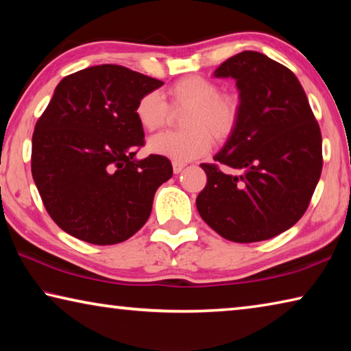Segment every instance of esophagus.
Listing matches in <instances>:
<instances>
[{"label":"esophagus","instance_id":"esophagus-1","mask_svg":"<svg viewBox=\"0 0 351 351\" xmlns=\"http://www.w3.org/2000/svg\"><path fill=\"white\" fill-rule=\"evenodd\" d=\"M171 165H173V171H175L176 175H178V173H181L182 169L186 167V164H182V162H178V161H173V164H171Z\"/></svg>","mask_w":351,"mask_h":351}]
</instances>
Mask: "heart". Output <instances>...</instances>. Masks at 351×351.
I'll use <instances>...</instances> for the list:
<instances>
[{
    "mask_svg": "<svg viewBox=\"0 0 351 351\" xmlns=\"http://www.w3.org/2000/svg\"><path fill=\"white\" fill-rule=\"evenodd\" d=\"M169 104L156 91L138 99L134 116L145 132L167 127L173 111L187 110L182 119L186 132L161 133L148 141L150 152L178 162L204 156L218 142L228 141L239 128L241 102L234 93H221L215 80L204 75H187L171 83L167 90Z\"/></svg>",
    "mask_w": 351,
    "mask_h": 351,
    "instance_id": "heart-1",
    "label": "heart"
}]
</instances>
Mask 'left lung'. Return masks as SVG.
<instances>
[{
    "label": "left lung",
    "mask_w": 351,
    "mask_h": 351,
    "mask_svg": "<svg viewBox=\"0 0 351 351\" xmlns=\"http://www.w3.org/2000/svg\"><path fill=\"white\" fill-rule=\"evenodd\" d=\"M237 80L241 117L197 198L201 218L235 243L269 240L304 217L322 171V134L291 69L255 51L219 64ZM228 167L229 172H223Z\"/></svg>",
    "instance_id": "8db88e82"
}]
</instances>
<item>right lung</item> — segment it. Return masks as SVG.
I'll return each instance as SVG.
<instances>
[{
  "label": "right lung",
  "instance_id": "1",
  "mask_svg": "<svg viewBox=\"0 0 351 351\" xmlns=\"http://www.w3.org/2000/svg\"><path fill=\"white\" fill-rule=\"evenodd\" d=\"M164 82L121 64H99L58 83L35 123L31 169L58 228L93 245L128 240L147 223L158 187L173 175L145 145L134 106Z\"/></svg>",
  "mask_w": 351,
  "mask_h": 351
}]
</instances>
